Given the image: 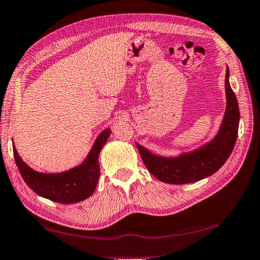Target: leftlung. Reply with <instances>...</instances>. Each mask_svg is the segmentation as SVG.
Masks as SVG:
<instances>
[{
	"label": "left lung",
	"instance_id": "obj_1",
	"mask_svg": "<svg viewBox=\"0 0 260 260\" xmlns=\"http://www.w3.org/2000/svg\"><path fill=\"white\" fill-rule=\"evenodd\" d=\"M230 72L226 68L225 92L226 110L218 133L205 145L177 157H161L150 152L136 143L148 171L159 181L168 184L198 182L216 173L232 153L237 142L240 111L237 96L229 82Z\"/></svg>",
	"mask_w": 260,
	"mask_h": 260
}]
</instances>
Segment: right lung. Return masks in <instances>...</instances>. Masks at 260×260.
Segmentation results:
<instances>
[{"label":"right lung","mask_w":260,"mask_h":260,"mask_svg":"<svg viewBox=\"0 0 260 260\" xmlns=\"http://www.w3.org/2000/svg\"><path fill=\"white\" fill-rule=\"evenodd\" d=\"M110 134V128L103 131L96 138L86 159L79 166L63 173H39L22 161L16 148H13V154L23 181L32 191L59 204H74L87 199L95 190L100 176L99 153Z\"/></svg>","instance_id":"1"}]
</instances>
